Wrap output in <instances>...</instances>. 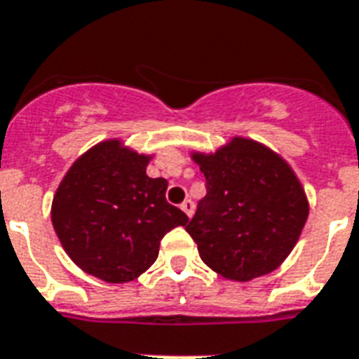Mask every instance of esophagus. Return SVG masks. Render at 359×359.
I'll use <instances>...</instances> for the list:
<instances>
[{"mask_svg": "<svg viewBox=\"0 0 359 359\" xmlns=\"http://www.w3.org/2000/svg\"><path fill=\"white\" fill-rule=\"evenodd\" d=\"M182 210L185 212V215H187V217H191V215H193V212H195V204H193V201H191V198H187V201H183Z\"/></svg>", "mask_w": 359, "mask_h": 359, "instance_id": "34e87169", "label": "esophagus"}]
</instances>
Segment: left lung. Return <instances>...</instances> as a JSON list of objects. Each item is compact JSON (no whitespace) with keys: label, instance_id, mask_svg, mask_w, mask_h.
Here are the masks:
<instances>
[{"label":"left lung","instance_id":"obj_1","mask_svg":"<svg viewBox=\"0 0 359 359\" xmlns=\"http://www.w3.org/2000/svg\"><path fill=\"white\" fill-rule=\"evenodd\" d=\"M191 158L206 177V196L185 227L201 259L234 282L276 271L309 217V201L292 166L242 136L215 153L193 151Z\"/></svg>","mask_w":359,"mask_h":359}]
</instances>
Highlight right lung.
Returning <instances> with one entry per match:
<instances>
[{"instance_id":"obj_1","label":"right lung","mask_w":359,"mask_h":359,"mask_svg":"<svg viewBox=\"0 0 359 359\" xmlns=\"http://www.w3.org/2000/svg\"><path fill=\"white\" fill-rule=\"evenodd\" d=\"M151 155L121 140L100 142L75 161L53 198L50 219L69 259L90 276L125 284L149 269L163 236L189 217L166 202L168 182L149 177Z\"/></svg>"}]
</instances>
